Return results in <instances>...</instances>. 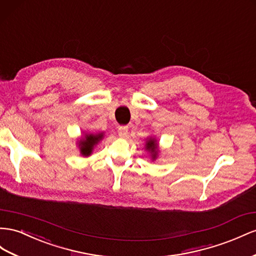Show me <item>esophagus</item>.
Here are the masks:
<instances>
[{
	"label": "esophagus",
	"mask_w": 256,
	"mask_h": 256,
	"mask_svg": "<svg viewBox=\"0 0 256 256\" xmlns=\"http://www.w3.org/2000/svg\"><path fill=\"white\" fill-rule=\"evenodd\" d=\"M128 134V127L127 126H120L118 128V136L122 138H125Z\"/></svg>",
	"instance_id": "34e87169"
}]
</instances>
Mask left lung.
<instances>
[{"instance_id":"obj_1","label":"left lung","mask_w":256,"mask_h":256,"mask_svg":"<svg viewBox=\"0 0 256 256\" xmlns=\"http://www.w3.org/2000/svg\"><path fill=\"white\" fill-rule=\"evenodd\" d=\"M146 148L150 150V153H152V155H153V158L155 160L156 156H157V153H158V150H157V143H155L154 140H150V141L146 143Z\"/></svg>"}]
</instances>
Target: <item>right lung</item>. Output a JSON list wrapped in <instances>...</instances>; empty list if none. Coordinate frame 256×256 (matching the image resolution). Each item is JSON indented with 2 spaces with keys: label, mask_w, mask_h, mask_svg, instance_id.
<instances>
[{
  "label": "right lung",
  "mask_w": 256,
  "mask_h": 256,
  "mask_svg": "<svg viewBox=\"0 0 256 256\" xmlns=\"http://www.w3.org/2000/svg\"><path fill=\"white\" fill-rule=\"evenodd\" d=\"M101 139H102V134H96V136L89 134V136H86V139L82 140L80 142V148L82 154L85 155V156L90 155L94 145L98 143V141H100Z\"/></svg>",
  "instance_id": "right-lung-1"
}]
</instances>
